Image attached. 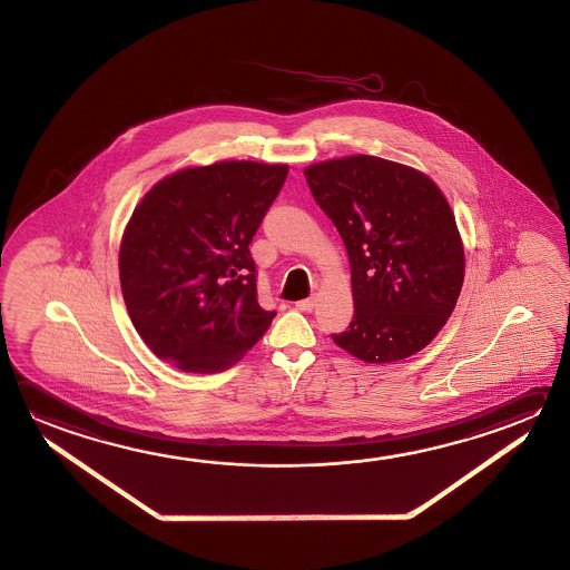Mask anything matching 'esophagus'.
Here are the masks:
<instances>
[{"label": "esophagus", "mask_w": 570, "mask_h": 570, "mask_svg": "<svg viewBox=\"0 0 570 570\" xmlns=\"http://www.w3.org/2000/svg\"><path fill=\"white\" fill-rule=\"evenodd\" d=\"M295 307L307 313V311H311L313 307H315V297H307V299L297 301V303H295Z\"/></svg>", "instance_id": "1"}]
</instances>
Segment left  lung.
<instances>
[{"label":"left lung","instance_id":"8db88e82","mask_svg":"<svg viewBox=\"0 0 570 570\" xmlns=\"http://www.w3.org/2000/svg\"><path fill=\"white\" fill-rule=\"evenodd\" d=\"M303 173L352 267L353 322L333 342L365 363L424 350L464 283V245L442 190L424 173L380 156H343Z\"/></svg>","mask_w":570,"mask_h":570}]
</instances>
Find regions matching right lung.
Segmentation results:
<instances>
[{
    "mask_svg": "<svg viewBox=\"0 0 570 570\" xmlns=\"http://www.w3.org/2000/svg\"><path fill=\"white\" fill-rule=\"evenodd\" d=\"M289 166L223 160L158 180L120 243L126 309L156 357L187 373L225 372L269 330L248 245Z\"/></svg>",
    "mask_w": 570,
    "mask_h": 570,
    "instance_id": "obj_1",
    "label": "right lung"
}]
</instances>
